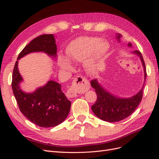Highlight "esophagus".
<instances>
[{
	"instance_id": "esophagus-1",
	"label": "esophagus",
	"mask_w": 159,
	"mask_h": 159,
	"mask_svg": "<svg viewBox=\"0 0 159 159\" xmlns=\"http://www.w3.org/2000/svg\"><path fill=\"white\" fill-rule=\"evenodd\" d=\"M89 89V81L83 76L79 75L74 79L72 87L67 91L66 95L69 98L75 97L77 93H84Z\"/></svg>"
}]
</instances>
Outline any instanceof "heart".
Instances as JSON below:
<instances>
[{
    "label": "heart",
    "instance_id": "1",
    "mask_svg": "<svg viewBox=\"0 0 159 159\" xmlns=\"http://www.w3.org/2000/svg\"><path fill=\"white\" fill-rule=\"evenodd\" d=\"M109 46L95 37H80L69 43L66 48V57L60 59L64 70H71L73 62H84L86 72L91 75L98 74L104 67L105 57Z\"/></svg>",
    "mask_w": 159,
    "mask_h": 159
}]
</instances>
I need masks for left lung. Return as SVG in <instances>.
Listing matches in <instances>:
<instances>
[{
	"label": "left lung",
	"mask_w": 159,
	"mask_h": 159,
	"mask_svg": "<svg viewBox=\"0 0 159 159\" xmlns=\"http://www.w3.org/2000/svg\"><path fill=\"white\" fill-rule=\"evenodd\" d=\"M121 37L120 34L116 35V39L118 41ZM132 46V45L129 43L128 47ZM133 53L140 58L144 69V81H145L147 73L143 57L139 51H135ZM91 85L95 89L97 95L95 103L91 107L93 112L98 118L104 121L116 122L128 117L135 111L142 99L144 84L138 93L129 98H120L111 94L104 89L96 79L91 80Z\"/></svg>",
	"instance_id": "left-lung-1"
}]
</instances>
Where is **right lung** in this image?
I'll list each match as a JSON object with an SVG mask.
<instances>
[{
	"label": "right lung",
	"instance_id": "right-lung-1",
	"mask_svg": "<svg viewBox=\"0 0 159 159\" xmlns=\"http://www.w3.org/2000/svg\"><path fill=\"white\" fill-rule=\"evenodd\" d=\"M57 46L53 34L41 35L33 39L19 54L16 62L12 87L20 110L30 121L42 128L57 126L64 121L69 114L71 102L61 89V85L53 80L32 93L21 90L23 78L18 70V60L31 52H43L57 58Z\"/></svg>",
	"mask_w": 159,
	"mask_h": 159
}]
</instances>
